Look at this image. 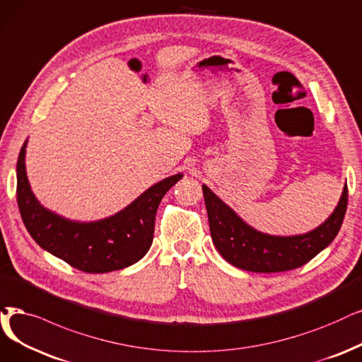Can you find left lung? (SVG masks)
<instances>
[{
	"label": "left lung",
	"instance_id": "left-lung-1",
	"mask_svg": "<svg viewBox=\"0 0 362 362\" xmlns=\"http://www.w3.org/2000/svg\"><path fill=\"white\" fill-rule=\"evenodd\" d=\"M202 190L215 248L230 264L255 273L293 270L310 262L334 240L348 208L344 185L339 205L320 227L305 235L272 236L250 227L206 185Z\"/></svg>",
	"mask_w": 362,
	"mask_h": 362
}]
</instances>
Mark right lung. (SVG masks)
Wrapping results in <instances>:
<instances>
[{
  "mask_svg": "<svg viewBox=\"0 0 362 362\" xmlns=\"http://www.w3.org/2000/svg\"><path fill=\"white\" fill-rule=\"evenodd\" d=\"M26 141L18 158V206L23 224L42 250L86 273H107L132 266L147 254L158 204L182 178L177 173L154 184L131 205L108 218L71 221L40 205L25 169Z\"/></svg>",
  "mask_w": 362,
  "mask_h": 362,
  "instance_id": "right-lung-1",
  "label": "right lung"
}]
</instances>
